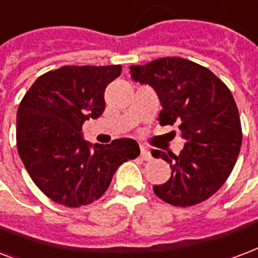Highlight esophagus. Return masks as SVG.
I'll return each instance as SVG.
<instances>
[{"label": "esophagus", "instance_id": "obj_1", "mask_svg": "<svg viewBox=\"0 0 258 258\" xmlns=\"http://www.w3.org/2000/svg\"><path fill=\"white\" fill-rule=\"evenodd\" d=\"M140 158L143 159V160H147V162H148V160H151V159H152V155H151L148 151L145 150V148H143V147H141Z\"/></svg>", "mask_w": 258, "mask_h": 258}]
</instances>
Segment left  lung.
<instances>
[{
	"instance_id": "left-lung-1",
	"label": "left lung",
	"mask_w": 258,
	"mask_h": 258,
	"mask_svg": "<svg viewBox=\"0 0 258 258\" xmlns=\"http://www.w3.org/2000/svg\"><path fill=\"white\" fill-rule=\"evenodd\" d=\"M131 75L156 91L163 107L159 123H177L186 140L178 155L152 152L171 167L170 179L154 186L155 195L175 207L210 199L227 181L241 150V119L231 91L210 69L181 57L133 65Z\"/></svg>"
}]
</instances>
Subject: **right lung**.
<instances>
[{"label":"right lung","mask_w":258,"mask_h":258,"mask_svg":"<svg viewBox=\"0 0 258 258\" xmlns=\"http://www.w3.org/2000/svg\"><path fill=\"white\" fill-rule=\"evenodd\" d=\"M121 65H67L36 79L17 110L16 140L31 179L50 200L77 208L100 199L122 163L136 159L132 139L110 144L83 140L87 119L104 111V90L121 75Z\"/></svg>","instance_id":"add662e5"}]
</instances>
